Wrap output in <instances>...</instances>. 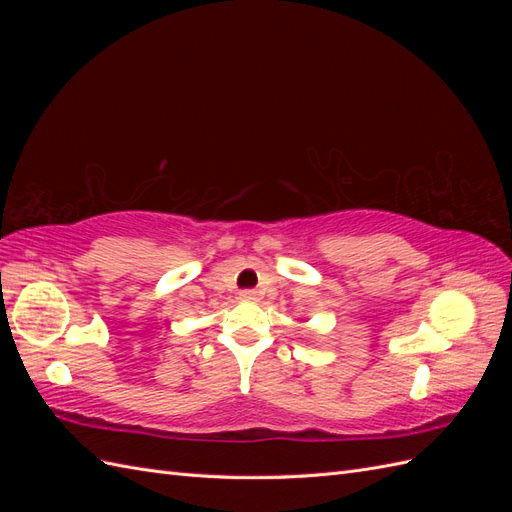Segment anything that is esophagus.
Instances as JSON below:
<instances>
[{
	"instance_id": "34e87169",
	"label": "esophagus",
	"mask_w": 512,
	"mask_h": 512,
	"mask_svg": "<svg viewBox=\"0 0 512 512\" xmlns=\"http://www.w3.org/2000/svg\"><path fill=\"white\" fill-rule=\"evenodd\" d=\"M239 299L241 301H258V292L252 288H245L239 292Z\"/></svg>"
}]
</instances>
